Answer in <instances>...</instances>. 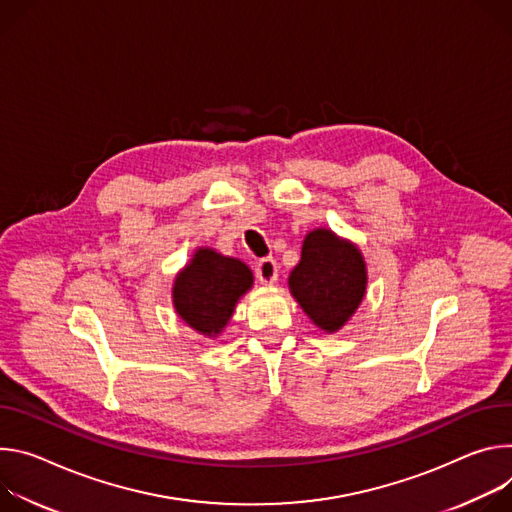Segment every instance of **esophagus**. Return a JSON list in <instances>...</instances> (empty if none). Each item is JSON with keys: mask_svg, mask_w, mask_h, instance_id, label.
<instances>
[{"mask_svg": "<svg viewBox=\"0 0 512 512\" xmlns=\"http://www.w3.org/2000/svg\"><path fill=\"white\" fill-rule=\"evenodd\" d=\"M256 276L262 285H274L278 280V264L274 258H262L256 266Z\"/></svg>", "mask_w": 512, "mask_h": 512, "instance_id": "esophagus-1", "label": "esophagus"}]
</instances>
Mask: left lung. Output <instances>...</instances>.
Returning <instances> with one entry per match:
<instances>
[{
    "label": "left lung",
    "instance_id": "obj_1",
    "mask_svg": "<svg viewBox=\"0 0 512 512\" xmlns=\"http://www.w3.org/2000/svg\"><path fill=\"white\" fill-rule=\"evenodd\" d=\"M368 266L362 250L327 227L311 230L301 260L289 274V291L325 333H337L366 297Z\"/></svg>",
    "mask_w": 512,
    "mask_h": 512
}]
</instances>
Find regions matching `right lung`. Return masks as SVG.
<instances>
[{"label": "right lung", "instance_id": "add662e5", "mask_svg": "<svg viewBox=\"0 0 512 512\" xmlns=\"http://www.w3.org/2000/svg\"><path fill=\"white\" fill-rule=\"evenodd\" d=\"M252 285L254 274L246 262L213 248H197L175 276L173 307L191 329L213 339L230 323Z\"/></svg>", "mask_w": 512, "mask_h": 512}]
</instances>
